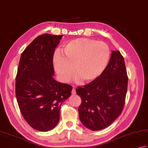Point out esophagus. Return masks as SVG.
Wrapping results in <instances>:
<instances>
[{"mask_svg":"<svg viewBox=\"0 0 148 148\" xmlns=\"http://www.w3.org/2000/svg\"><path fill=\"white\" fill-rule=\"evenodd\" d=\"M75 93H76V91H75V88H73V90H72V94L73 95H75Z\"/></svg>","mask_w":148,"mask_h":148,"instance_id":"obj_1","label":"esophagus"}]
</instances>
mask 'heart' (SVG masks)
<instances>
[{
	"label": "heart",
	"mask_w": 148,
	"mask_h": 148,
	"mask_svg": "<svg viewBox=\"0 0 148 148\" xmlns=\"http://www.w3.org/2000/svg\"><path fill=\"white\" fill-rule=\"evenodd\" d=\"M62 50L64 57L55 54L53 65L58 77L64 82H68L72 79L74 70L78 79L83 82L93 81L104 70L110 57L106 44L89 38L72 40Z\"/></svg>",
	"instance_id": "b5f03b06"
}]
</instances>
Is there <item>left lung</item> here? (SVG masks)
Returning <instances> with one entry per match:
<instances>
[{"label": "left lung", "mask_w": 148, "mask_h": 148, "mask_svg": "<svg viewBox=\"0 0 148 148\" xmlns=\"http://www.w3.org/2000/svg\"><path fill=\"white\" fill-rule=\"evenodd\" d=\"M127 80L124 57L119 51L113 50L101 75L76 89L82 99L79 115L84 126L92 131L101 130L119 117L124 108Z\"/></svg>", "instance_id": "obj_1"}]
</instances>
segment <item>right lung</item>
<instances>
[{
    "mask_svg": "<svg viewBox=\"0 0 148 148\" xmlns=\"http://www.w3.org/2000/svg\"><path fill=\"white\" fill-rule=\"evenodd\" d=\"M62 35L38 36L21 54L15 93L24 119L31 127L48 132L57 126L60 106L71 95L72 86L53 78V58Z\"/></svg>",
    "mask_w": 148,
    "mask_h": 148,
    "instance_id": "obj_1",
    "label": "right lung"
}]
</instances>
